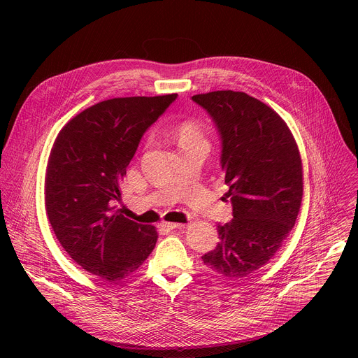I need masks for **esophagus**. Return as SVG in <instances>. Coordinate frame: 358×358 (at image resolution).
I'll list each match as a JSON object with an SVG mask.
<instances>
[{
  "instance_id": "obj_1",
  "label": "esophagus",
  "mask_w": 358,
  "mask_h": 358,
  "mask_svg": "<svg viewBox=\"0 0 358 358\" xmlns=\"http://www.w3.org/2000/svg\"><path fill=\"white\" fill-rule=\"evenodd\" d=\"M184 224H180V222H163L162 224V228L167 229V231H171V229H177V228H181Z\"/></svg>"
}]
</instances>
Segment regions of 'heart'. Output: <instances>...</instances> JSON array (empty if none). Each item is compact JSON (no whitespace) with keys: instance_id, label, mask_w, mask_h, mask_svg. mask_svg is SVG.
I'll return each instance as SVG.
<instances>
[{"instance_id":"obj_1","label":"heart","mask_w":358,"mask_h":358,"mask_svg":"<svg viewBox=\"0 0 358 358\" xmlns=\"http://www.w3.org/2000/svg\"><path fill=\"white\" fill-rule=\"evenodd\" d=\"M176 136L180 147L196 144V143H207L206 129L203 124L196 119H184L176 126Z\"/></svg>"}]
</instances>
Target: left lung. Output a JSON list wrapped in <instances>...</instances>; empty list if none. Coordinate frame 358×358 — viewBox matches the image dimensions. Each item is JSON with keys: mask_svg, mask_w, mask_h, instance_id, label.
I'll return each mask as SVG.
<instances>
[{"mask_svg": "<svg viewBox=\"0 0 358 358\" xmlns=\"http://www.w3.org/2000/svg\"><path fill=\"white\" fill-rule=\"evenodd\" d=\"M192 100L221 134L225 198L234 208L202 262L220 276L243 279L273 258L294 227L303 198L300 151L286 122L245 92L215 90Z\"/></svg>", "mask_w": 358, "mask_h": 358, "instance_id": "1", "label": "left lung"}]
</instances>
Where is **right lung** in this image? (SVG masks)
Instances as JSON below:
<instances>
[{
  "label": "right lung",
  "instance_id": "add662e5",
  "mask_svg": "<svg viewBox=\"0 0 358 358\" xmlns=\"http://www.w3.org/2000/svg\"><path fill=\"white\" fill-rule=\"evenodd\" d=\"M115 97L72 117L46 164L45 210L62 248L86 272L108 282L133 275L155 249L156 227L122 214V181L143 133L174 101Z\"/></svg>",
  "mask_w": 358,
  "mask_h": 358
}]
</instances>
